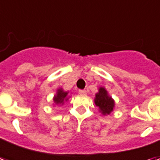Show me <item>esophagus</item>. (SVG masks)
<instances>
[{
  "mask_svg": "<svg viewBox=\"0 0 160 160\" xmlns=\"http://www.w3.org/2000/svg\"><path fill=\"white\" fill-rule=\"evenodd\" d=\"M79 93H80V95H82V96H85V95H86V91H85V90H80V91H79Z\"/></svg>",
  "mask_w": 160,
  "mask_h": 160,
  "instance_id": "esophagus-1",
  "label": "esophagus"
}]
</instances>
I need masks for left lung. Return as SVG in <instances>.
Here are the masks:
<instances>
[{"instance_id":"1","label":"left lung","mask_w":160,"mask_h":160,"mask_svg":"<svg viewBox=\"0 0 160 160\" xmlns=\"http://www.w3.org/2000/svg\"><path fill=\"white\" fill-rule=\"evenodd\" d=\"M95 103L99 107L100 111L104 115L110 114L112 112L113 107H114L113 100L112 99V97H110L107 95V91L104 88H100L99 93L96 95Z\"/></svg>"}]
</instances>
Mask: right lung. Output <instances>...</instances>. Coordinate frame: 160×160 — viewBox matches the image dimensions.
Returning <instances> with one entry per match:
<instances>
[{
    "label": "right lung",
    "mask_w": 160,
    "mask_h": 160,
    "mask_svg": "<svg viewBox=\"0 0 160 160\" xmlns=\"http://www.w3.org/2000/svg\"><path fill=\"white\" fill-rule=\"evenodd\" d=\"M68 95V92H64L62 90H58V93H57V96H54L53 98V101L55 102L56 104H58V103H63L64 101H67L66 96Z\"/></svg>",
    "instance_id": "obj_1"
}]
</instances>
